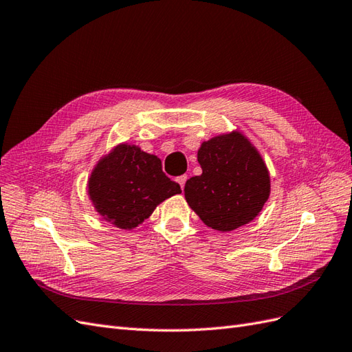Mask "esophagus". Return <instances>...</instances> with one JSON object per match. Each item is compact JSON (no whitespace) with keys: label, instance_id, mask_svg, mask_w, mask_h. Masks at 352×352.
Instances as JSON below:
<instances>
[{"label":"esophagus","instance_id":"obj_1","mask_svg":"<svg viewBox=\"0 0 352 352\" xmlns=\"http://www.w3.org/2000/svg\"><path fill=\"white\" fill-rule=\"evenodd\" d=\"M186 182H187V175H179V177H177V183L179 184V187H182V190L184 188Z\"/></svg>","mask_w":352,"mask_h":352}]
</instances>
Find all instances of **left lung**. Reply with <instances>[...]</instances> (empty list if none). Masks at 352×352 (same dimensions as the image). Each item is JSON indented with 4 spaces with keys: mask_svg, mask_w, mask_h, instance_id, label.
<instances>
[{
    "mask_svg": "<svg viewBox=\"0 0 352 352\" xmlns=\"http://www.w3.org/2000/svg\"><path fill=\"white\" fill-rule=\"evenodd\" d=\"M202 174L187 179L184 196L204 223L232 232L250 223L270 196L263 157L237 131L204 142L197 152Z\"/></svg>",
    "mask_w": 352,
    "mask_h": 352,
    "instance_id": "1",
    "label": "left lung"
}]
</instances>
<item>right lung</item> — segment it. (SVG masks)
Returning a JSON list of instances; mask_svg holds the SVG:
<instances>
[{
	"label": "right lung",
	"instance_id": "obj_1",
	"mask_svg": "<svg viewBox=\"0 0 352 352\" xmlns=\"http://www.w3.org/2000/svg\"><path fill=\"white\" fill-rule=\"evenodd\" d=\"M178 193L179 184L164 174L157 156L126 143L100 159L88 179L97 212L124 230L142 224L160 202Z\"/></svg>",
	"mask_w": 352,
	"mask_h": 352
}]
</instances>
